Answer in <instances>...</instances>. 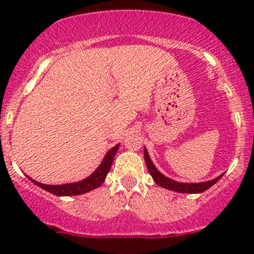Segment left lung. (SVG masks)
I'll return each mask as SVG.
<instances>
[{
  "label": "left lung",
  "instance_id": "left-lung-1",
  "mask_svg": "<svg viewBox=\"0 0 254 254\" xmlns=\"http://www.w3.org/2000/svg\"><path fill=\"white\" fill-rule=\"evenodd\" d=\"M143 156H145V162L146 166H147V170L150 172V175L152 176L153 181L156 182V184H158L160 187H163L166 189H170V190L173 191H178V193H190V194H195V193H203L205 191L206 189H209L210 187L214 186L222 176L216 177L212 181H207V182H203V183H179V182L173 181V179L168 178V177L163 176L157 168L155 167V165L151 161L150 156H148L147 150H143Z\"/></svg>",
  "mask_w": 254,
  "mask_h": 254
}]
</instances>
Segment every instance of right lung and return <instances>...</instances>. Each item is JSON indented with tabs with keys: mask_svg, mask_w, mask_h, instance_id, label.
Masks as SVG:
<instances>
[{
	"mask_svg": "<svg viewBox=\"0 0 254 254\" xmlns=\"http://www.w3.org/2000/svg\"><path fill=\"white\" fill-rule=\"evenodd\" d=\"M119 145L114 146L108 151V153L106 155V157L103 158L101 165L98 166L96 171L92 173L91 176L87 177L83 181L76 182V183H68V184H61V186H49V184H43L39 182L34 181L32 178H28L33 182L34 184H37L38 187H40L44 190L49 191L51 194H55L59 196H70V195H79V194H84L87 191H91L93 189L98 188L102 183L106 179L107 175H108L109 170L112 167L113 160H114V156L117 153Z\"/></svg>",
	"mask_w": 254,
	"mask_h": 254,
	"instance_id": "obj_1",
	"label": "right lung"
}]
</instances>
